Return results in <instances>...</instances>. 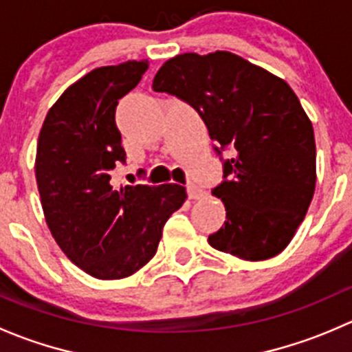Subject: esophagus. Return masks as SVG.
<instances>
[{
  "label": "esophagus",
  "mask_w": 352,
  "mask_h": 352,
  "mask_svg": "<svg viewBox=\"0 0 352 352\" xmlns=\"http://www.w3.org/2000/svg\"><path fill=\"white\" fill-rule=\"evenodd\" d=\"M187 194H189V199H202L204 197V190L201 187L194 186V184H189L187 186Z\"/></svg>",
  "instance_id": "esophagus-1"
}]
</instances>
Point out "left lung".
I'll return each mask as SVG.
<instances>
[{"mask_svg": "<svg viewBox=\"0 0 352 352\" xmlns=\"http://www.w3.org/2000/svg\"><path fill=\"white\" fill-rule=\"evenodd\" d=\"M155 91L192 105L214 150L230 148L225 180L212 189L226 209L212 248L242 261L281 254L305 219L317 182L311 120L289 85L228 51L186 52L156 73Z\"/></svg>", "mask_w": 352, "mask_h": 352, "instance_id": "1", "label": "left lung"}]
</instances>
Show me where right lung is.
Here are the masks:
<instances>
[{
    "label": "right lung",
    "mask_w": 352,
    "mask_h": 352,
    "mask_svg": "<svg viewBox=\"0 0 352 352\" xmlns=\"http://www.w3.org/2000/svg\"><path fill=\"white\" fill-rule=\"evenodd\" d=\"M148 65L126 61L85 74L49 109L38 134L35 179L45 223L66 257L97 279L129 278L146 265L166 219L187 199L179 184H110V170L126 162L116 107Z\"/></svg>",
    "instance_id": "1"
}]
</instances>
